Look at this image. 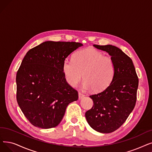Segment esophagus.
Here are the masks:
<instances>
[{"mask_svg": "<svg viewBox=\"0 0 152 152\" xmlns=\"http://www.w3.org/2000/svg\"><path fill=\"white\" fill-rule=\"evenodd\" d=\"M78 96H79V99H83L84 97V95L82 93H81V92H79L78 94Z\"/></svg>", "mask_w": 152, "mask_h": 152, "instance_id": "obj_1", "label": "esophagus"}]
</instances>
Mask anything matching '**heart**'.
Here are the masks:
<instances>
[{
	"label": "heart",
	"instance_id": "obj_1",
	"mask_svg": "<svg viewBox=\"0 0 152 152\" xmlns=\"http://www.w3.org/2000/svg\"><path fill=\"white\" fill-rule=\"evenodd\" d=\"M63 72L66 81L71 86L80 83L83 75V88L100 92L113 81L115 65L111 57L104 56L101 51L89 48L76 52L73 60L65 59Z\"/></svg>",
	"mask_w": 152,
	"mask_h": 152
}]
</instances>
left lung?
I'll use <instances>...</instances> for the list:
<instances>
[{
    "mask_svg": "<svg viewBox=\"0 0 152 152\" xmlns=\"http://www.w3.org/2000/svg\"><path fill=\"white\" fill-rule=\"evenodd\" d=\"M93 46L108 53L114 61L115 72L106 89L89 96L94 105L85 117L94 130L109 134L119 128L134 109L138 79L132 60L120 48L111 45Z\"/></svg>",
    "mask_w": 152,
    "mask_h": 152,
    "instance_id": "left-lung-1",
    "label": "left lung"
}]
</instances>
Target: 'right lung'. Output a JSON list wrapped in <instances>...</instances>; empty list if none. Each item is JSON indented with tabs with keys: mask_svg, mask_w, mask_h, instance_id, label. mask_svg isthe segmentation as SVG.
<instances>
[{
	"mask_svg": "<svg viewBox=\"0 0 152 152\" xmlns=\"http://www.w3.org/2000/svg\"><path fill=\"white\" fill-rule=\"evenodd\" d=\"M83 45L45 42L25 55L16 76L17 100L34 126L51 129L61 122L69 104L78 99L77 92L65 80L63 61Z\"/></svg>",
	"mask_w": 152,
	"mask_h": 152,
	"instance_id": "1",
	"label": "right lung"
}]
</instances>
